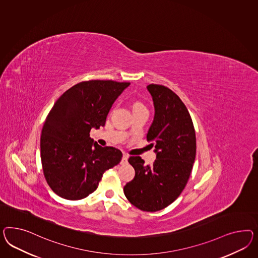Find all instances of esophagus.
Here are the masks:
<instances>
[{
  "label": "esophagus",
  "mask_w": 258,
  "mask_h": 258,
  "mask_svg": "<svg viewBox=\"0 0 258 258\" xmlns=\"http://www.w3.org/2000/svg\"><path fill=\"white\" fill-rule=\"evenodd\" d=\"M127 159H128V156H127L126 154H124V155H123V158H122V161H121V163H122V164H125V163H126V162H127Z\"/></svg>",
  "instance_id": "esophagus-1"
}]
</instances>
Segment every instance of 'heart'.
Returning a JSON list of instances; mask_svg holds the SVG:
<instances>
[{"label":"heart","mask_w":258,"mask_h":258,"mask_svg":"<svg viewBox=\"0 0 258 258\" xmlns=\"http://www.w3.org/2000/svg\"><path fill=\"white\" fill-rule=\"evenodd\" d=\"M140 109H147V108L145 107V105L141 103V102H135L133 105V111L134 110H140Z\"/></svg>","instance_id":"obj_1"}]
</instances>
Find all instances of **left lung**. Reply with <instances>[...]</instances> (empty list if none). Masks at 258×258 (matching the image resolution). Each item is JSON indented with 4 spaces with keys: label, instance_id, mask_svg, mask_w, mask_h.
Listing matches in <instances>:
<instances>
[{
    "label": "left lung",
    "instance_id": "8db88e82",
    "mask_svg": "<svg viewBox=\"0 0 258 258\" xmlns=\"http://www.w3.org/2000/svg\"><path fill=\"white\" fill-rule=\"evenodd\" d=\"M147 90L155 116L147 139L157 159L145 165L139 156L130 157L135 176L125 184L124 194L137 209L155 212L174 202L185 188L195 162L196 137L188 109L175 93L160 84H149Z\"/></svg>",
    "mask_w": 258,
    "mask_h": 258
}]
</instances>
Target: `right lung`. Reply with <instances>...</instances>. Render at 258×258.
Here are the masks:
<instances>
[{
    "label": "right lung",
    "mask_w": 258,
    "mask_h": 258,
    "mask_svg": "<svg viewBox=\"0 0 258 258\" xmlns=\"http://www.w3.org/2000/svg\"><path fill=\"white\" fill-rule=\"evenodd\" d=\"M130 84L85 81L56 100L42 128L40 155L45 179L58 196L72 201L87 197L105 171L121 161L122 152L94 143L90 131L105 125L113 102Z\"/></svg>",
    "instance_id": "1"
}]
</instances>
